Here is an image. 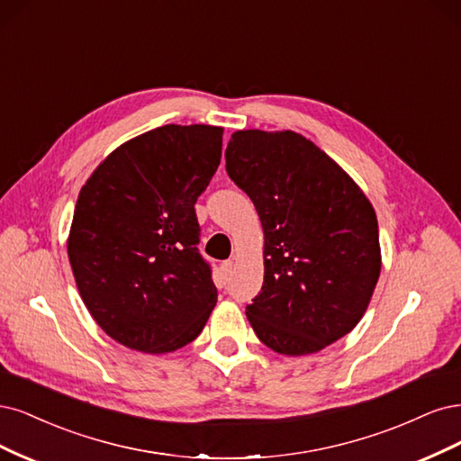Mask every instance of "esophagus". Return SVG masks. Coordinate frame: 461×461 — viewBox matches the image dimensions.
<instances>
[{"instance_id":"34e87169","label":"esophagus","mask_w":461,"mask_h":461,"mask_svg":"<svg viewBox=\"0 0 461 461\" xmlns=\"http://www.w3.org/2000/svg\"><path fill=\"white\" fill-rule=\"evenodd\" d=\"M233 268H235V264H233L231 260H226L224 264H221V274H224V277H226V279H230V277H231Z\"/></svg>"}]
</instances>
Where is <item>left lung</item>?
I'll use <instances>...</instances> for the list:
<instances>
[{
	"label": "left lung",
	"instance_id": "8db88e82",
	"mask_svg": "<svg viewBox=\"0 0 461 461\" xmlns=\"http://www.w3.org/2000/svg\"><path fill=\"white\" fill-rule=\"evenodd\" d=\"M226 172L264 230V284L247 304L257 337L303 356L350 333L381 272L377 216L362 189L291 130L235 131Z\"/></svg>",
	"mask_w": 461,
	"mask_h": 461
}]
</instances>
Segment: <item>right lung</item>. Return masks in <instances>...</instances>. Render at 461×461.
<instances>
[{"mask_svg": "<svg viewBox=\"0 0 461 461\" xmlns=\"http://www.w3.org/2000/svg\"><path fill=\"white\" fill-rule=\"evenodd\" d=\"M221 133L206 124L145 131L80 189L68 260L86 308L116 343L172 352L209 320L218 291L197 249L195 203L220 165Z\"/></svg>", "mask_w": 461, "mask_h": 461, "instance_id": "right-lung-1", "label": "right lung"}]
</instances>
